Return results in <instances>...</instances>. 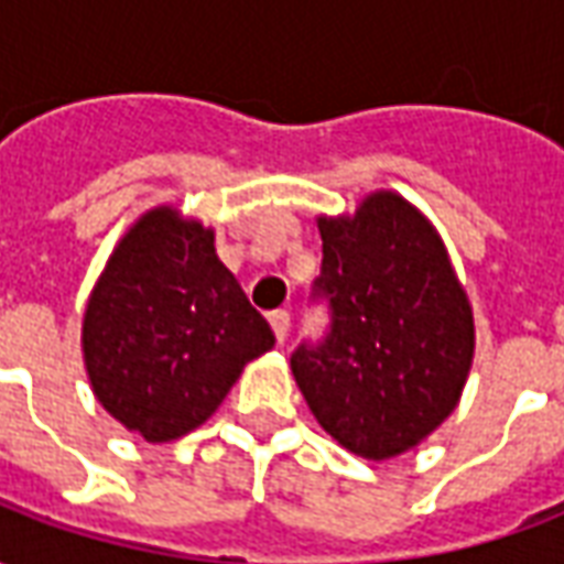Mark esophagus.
Masks as SVG:
<instances>
[{
  "mask_svg": "<svg viewBox=\"0 0 564 564\" xmlns=\"http://www.w3.org/2000/svg\"><path fill=\"white\" fill-rule=\"evenodd\" d=\"M269 323H271V329H274V338L283 344L286 332H290V314H286L283 307H278V311H271L269 314Z\"/></svg>",
  "mask_w": 564,
  "mask_h": 564,
  "instance_id": "obj_1",
  "label": "esophagus"
}]
</instances>
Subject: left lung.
Returning a JSON list of instances; mask_svg holds the SVG:
<instances>
[{"label": "left lung", "instance_id": "8db88e82", "mask_svg": "<svg viewBox=\"0 0 564 564\" xmlns=\"http://www.w3.org/2000/svg\"><path fill=\"white\" fill-rule=\"evenodd\" d=\"M329 335L290 359L311 414L344 449L402 456L444 423L474 362V314L441 235L392 189L317 217Z\"/></svg>", "mask_w": 564, "mask_h": 564}]
</instances>
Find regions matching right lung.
I'll return each mask as SVG.
<instances>
[{"label": "right lung", "mask_w": 564, "mask_h": 564, "mask_svg": "<svg viewBox=\"0 0 564 564\" xmlns=\"http://www.w3.org/2000/svg\"><path fill=\"white\" fill-rule=\"evenodd\" d=\"M271 347L214 229L172 205L144 210L117 241L80 326L96 402L148 444L198 429Z\"/></svg>", "instance_id": "right-lung-1"}]
</instances>
